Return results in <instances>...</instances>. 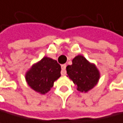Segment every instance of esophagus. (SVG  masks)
Returning a JSON list of instances; mask_svg holds the SVG:
<instances>
[{"label": "esophagus", "mask_w": 123, "mask_h": 123, "mask_svg": "<svg viewBox=\"0 0 123 123\" xmlns=\"http://www.w3.org/2000/svg\"><path fill=\"white\" fill-rule=\"evenodd\" d=\"M66 67H67L66 64H63V65L61 66V68H62V71H61V74H62V75H65L66 74Z\"/></svg>", "instance_id": "34e87169"}]
</instances>
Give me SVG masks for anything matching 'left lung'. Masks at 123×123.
I'll use <instances>...</instances> for the list:
<instances>
[{"label":"left lung","mask_w":123,"mask_h":123,"mask_svg":"<svg viewBox=\"0 0 123 123\" xmlns=\"http://www.w3.org/2000/svg\"><path fill=\"white\" fill-rule=\"evenodd\" d=\"M69 78L77 86L80 92H88L97 85L100 78V72L94 64L90 63L82 55H77L72 60L71 65L67 67Z\"/></svg>","instance_id":"8db88e82"}]
</instances>
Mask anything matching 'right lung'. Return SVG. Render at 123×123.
<instances>
[{
    "label": "right lung",
    "mask_w": 123,
    "mask_h": 123,
    "mask_svg": "<svg viewBox=\"0 0 123 123\" xmlns=\"http://www.w3.org/2000/svg\"><path fill=\"white\" fill-rule=\"evenodd\" d=\"M60 71L61 67L56 60L44 57L26 72V80L34 91L45 94L53 86L55 81L60 77Z\"/></svg>",
    "instance_id": "1"
}]
</instances>
